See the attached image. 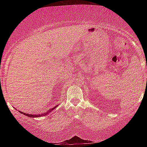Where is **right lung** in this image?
I'll return each mask as SVG.
<instances>
[{
  "label": "right lung",
  "instance_id": "add662e5",
  "mask_svg": "<svg viewBox=\"0 0 147 147\" xmlns=\"http://www.w3.org/2000/svg\"><path fill=\"white\" fill-rule=\"evenodd\" d=\"M57 106H58L54 107L53 108H52V109H50V110L49 111V112H47V113H43V114H38V115H31V114L25 113H23V112H22V111H19V112L21 113H22V114H23V115H24L27 116V117H41V116H44V115H47V114H48L49 113H50V112H51V111H53L54 109H55Z\"/></svg>",
  "mask_w": 147,
  "mask_h": 147
}]
</instances>
